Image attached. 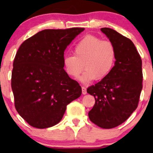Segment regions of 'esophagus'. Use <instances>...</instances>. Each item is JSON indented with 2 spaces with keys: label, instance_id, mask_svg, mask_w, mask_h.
<instances>
[{
  "label": "esophagus",
  "instance_id": "esophagus-1",
  "mask_svg": "<svg viewBox=\"0 0 153 153\" xmlns=\"http://www.w3.org/2000/svg\"><path fill=\"white\" fill-rule=\"evenodd\" d=\"M81 88H82V93L83 94V95H85V94L87 93L86 88H85V86H82Z\"/></svg>",
  "mask_w": 153,
  "mask_h": 153
}]
</instances>
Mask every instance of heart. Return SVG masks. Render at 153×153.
I'll use <instances>...</instances> for the list:
<instances>
[{
    "label": "heart",
    "instance_id": "b5f03b06",
    "mask_svg": "<svg viewBox=\"0 0 153 153\" xmlns=\"http://www.w3.org/2000/svg\"><path fill=\"white\" fill-rule=\"evenodd\" d=\"M116 60V49L109 41L92 35L81 39L74 48V55L63 58L64 69L72 78H77L85 70L80 80L88 83L102 80L111 71Z\"/></svg>",
    "mask_w": 153,
    "mask_h": 153
}]
</instances>
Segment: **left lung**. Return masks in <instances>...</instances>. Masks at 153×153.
I'll return each mask as SVG.
<instances>
[{
    "label": "left lung",
    "mask_w": 153,
    "mask_h": 153,
    "mask_svg": "<svg viewBox=\"0 0 153 153\" xmlns=\"http://www.w3.org/2000/svg\"><path fill=\"white\" fill-rule=\"evenodd\" d=\"M116 49V62L105 78L88 88L95 105L88 113L90 120L104 129L124 123L139 104L143 81L142 60L130 39L109 28H102Z\"/></svg>",
    "instance_id": "1"
}]
</instances>
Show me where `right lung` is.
Wrapping results in <instances>:
<instances>
[{"label": "right lung", "mask_w": 153, "mask_h": 153, "mask_svg": "<svg viewBox=\"0 0 153 153\" xmlns=\"http://www.w3.org/2000/svg\"><path fill=\"white\" fill-rule=\"evenodd\" d=\"M83 28L46 29L25 40L13 62L11 85L18 114L39 129L58 124L81 87L64 70V51Z\"/></svg>", "instance_id": "1"}]
</instances>
